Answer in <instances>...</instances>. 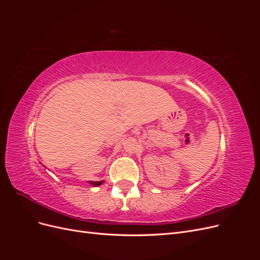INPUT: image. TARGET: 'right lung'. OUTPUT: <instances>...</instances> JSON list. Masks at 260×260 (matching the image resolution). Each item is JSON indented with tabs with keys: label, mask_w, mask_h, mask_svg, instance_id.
<instances>
[{
	"label": "right lung",
	"mask_w": 260,
	"mask_h": 260,
	"mask_svg": "<svg viewBox=\"0 0 260 260\" xmlns=\"http://www.w3.org/2000/svg\"><path fill=\"white\" fill-rule=\"evenodd\" d=\"M90 183L92 185H94V186H99V185H101L102 183H103V181H98V182H95V181H90Z\"/></svg>",
	"instance_id": "add662e5"
}]
</instances>
